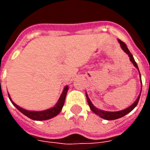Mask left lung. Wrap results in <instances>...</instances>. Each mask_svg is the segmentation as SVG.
Returning a JSON list of instances; mask_svg holds the SVG:
<instances>
[{
    "mask_svg": "<svg viewBox=\"0 0 150 150\" xmlns=\"http://www.w3.org/2000/svg\"><path fill=\"white\" fill-rule=\"evenodd\" d=\"M118 42H119L120 45V47L122 48V50L125 51V52L129 55V59H130V61L132 62V64L133 66L135 67L139 71L138 67H137V62H135V60L133 59V57H132V54L130 53V51L128 49V47L126 46V44L125 42H123L122 41H120V39H118ZM139 74H140V72H139ZM140 77H141V74H140ZM141 81H142V78H141ZM141 93H142V91H141ZM141 93L138 96V97L137 99L136 100V101L133 103V104L131 105V106H129V108H127L125 109H124V110L121 111H118V112H107V111H103L100 110V109H98L96 108L95 107L94 105L92 104L91 103V101L90 100V99L88 96V94H87V92H86V96H87V100H88V105H89V107L91 109V111L93 112L94 113H96V115H98L99 116H100L101 118H103V119L108 120H116V119H119L120 117H122V116H125L127 115L128 113H129L131 111H132L135 107L138 104V101L139 99H140V96H141Z\"/></svg>",
    "mask_w": 150,
    "mask_h": 150,
    "instance_id": "8db88e82",
    "label": "left lung"
}]
</instances>
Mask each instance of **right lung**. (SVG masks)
I'll use <instances>...</instances> for the list:
<instances>
[{"instance_id": "obj_1", "label": "right lung", "mask_w": 150, "mask_h": 150, "mask_svg": "<svg viewBox=\"0 0 150 150\" xmlns=\"http://www.w3.org/2000/svg\"><path fill=\"white\" fill-rule=\"evenodd\" d=\"M67 91H68V86H66L64 89H63V91H62V93L60 96V97H59V100L57 102V104L54 107L51 108H49V109H46V110L38 111V112H37V111L25 110L24 108L19 107L18 105H17L12 100L8 93V98H9V100L12 102V104H13L15 107L17 108L21 113H23L25 116H28L29 118L34 120H46L51 119L53 117H54V116H57L61 112L62 107H63L64 102H65L66 96H67Z\"/></svg>"}]
</instances>
